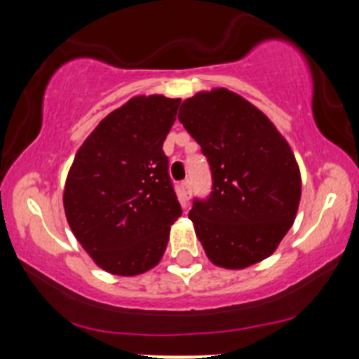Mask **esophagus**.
Masks as SVG:
<instances>
[{
  "label": "esophagus",
  "mask_w": 359,
  "mask_h": 359,
  "mask_svg": "<svg viewBox=\"0 0 359 359\" xmlns=\"http://www.w3.org/2000/svg\"><path fill=\"white\" fill-rule=\"evenodd\" d=\"M180 189H182V194L185 199H189V194H191V180L185 179L182 184H180Z\"/></svg>",
  "instance_id": "1"
}]
</instances>
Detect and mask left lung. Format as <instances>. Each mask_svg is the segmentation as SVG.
<instances>
[{
  "mask_svg": "<svg viewBox=\"0 0 359 359\" xmlns=\"http://www.w3.org/2000/svg\"><path fill=\"white\" fill-rule=\"evenodd\" d=\"M179 121L201 145L212 175L189 217L217 266L245 269L277 250L300 201V172L285 138L262 111L228 89L182 102Z\"/></svg>",
  "mask_w": 359,
  "mask_h": 359,
  "instance_id": "left-lung-1",
  "label": "left lung"
}]
</instances>
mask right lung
<instances>
[{
    "instance_id": "1",
    "label": "right lung",
    "mask_w": 359,
    "mask_h": 359,
    "mask_svg": "<svg viewBox=\"0 0 359 359\" xmlns=\"http://www.w3.org/2000/svg\"><path fill=\"white\" fill-rule=\"evenodd\" d=\"M180 100L137 96L97 125L76 154L64 189L74 236L113 275L154 269L182 214L162 147Z\"/></svg>"
}]
</instances>
